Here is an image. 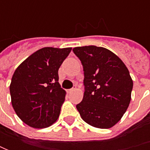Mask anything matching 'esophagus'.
<instances>
[{
    "instance_id": "34e87169",
    "label": "esophagus",
    "mask_w": 150,
    "mask_h": 150,
    "mask_svg": "<svg viewBox=\"0 0 150 150\" xmlns=\"http://www.w3.org/2000/svg\"><path fill=\"white\" fill-rule=\"evenodd\" d=\"M75 90H76V88H71V89L67 90V93H72V92H73V91H75Z\"/></svg>"
}]
</instances>
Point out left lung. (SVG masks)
<instances>
[{"instance_id": "left-lung-1", "label": "left lung", "mask_w": 150, "mask_h": 150, "mask_svg": "<svg viewBox=\"0 0 150 150\" xmlns=\"http://www.w3.org/2000/svg\"><path fill=\"white\" fill-rule=\"evenodd\" d=\"M84 73L83 101L77 104L81 118L99 129H109L121 119L131 100L133 81L122 60L96 46L74 47Z\"/></svg>"}]
</instances>
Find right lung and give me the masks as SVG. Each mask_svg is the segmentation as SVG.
<instances>
[{"mask_svg":"<svg viewBox=\"0 0 150 150\" xmlns=\"http://www.w3.org/2000/svg\"><path fill=\"white\" fill-rule=\"evenodd\" d=\"M71 50L43 47L16 69L10 85L11 104L27 125L47 128L59 117L66 92L58 83V69Z\"/></svg>","mask_w":150,"mask_h":150,"instance_id":"add662e5","label":"right lung"}]
</instances>
